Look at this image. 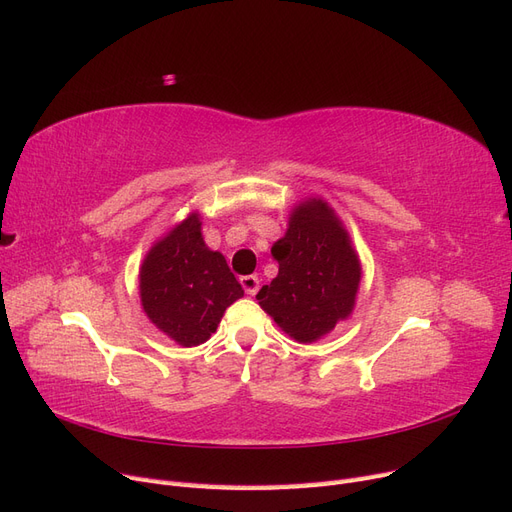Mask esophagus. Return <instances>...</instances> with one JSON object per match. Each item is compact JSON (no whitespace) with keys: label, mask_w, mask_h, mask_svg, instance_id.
<instances>
[{"label":"esophagus","mask_w":512,"mask_h":512,"mask_svg":"<svg viewBox=\"0 0 512 512\" xmlns=\"http://www.w3.org/2000/svg\"><path fill=\"white\" fill-rule=\"evenodd\" d=\"M241 286H243V290L250 294V297H254V294L258 292V288H260V280H258V275H245V277H241Z\"/></svg>","instance_id":"esophagus-1"}]
</instances>
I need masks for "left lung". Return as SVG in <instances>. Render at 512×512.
<instances>
[{"instance_id": "1", "label": "left lung", "mask_w": 512, "mask_h": 512, "mask_svg": "<svg viewBox=\"0 0 512 512\" xmlns=\"http://www.w3.org/2000/svg\"><path fill=\"white\" fill-rule=\"evenodd\" d=\"M271 254L280 271L256 299L294 342H318L352 316L363 269L344 222L327 200L309 196L294 205Z\"/></svg>"}]
</instances>
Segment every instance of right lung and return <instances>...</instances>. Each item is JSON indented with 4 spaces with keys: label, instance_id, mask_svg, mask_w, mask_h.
<instances>
[{
    "label": "right lung",
    "instance_id": "add662e5",
    "mask_svg": "<svg viewBox=\"0 0 512 512\" xmlns=\"http://www.w3.org/2000/svg\"><path fill=\"white\" fill-rule=\"evenodd\" d=\"M138 290L147 318L183 348L205 344L226 307L243 297L226 258L207 247L198 211L153 241L138 269Z\"/></svg>",
    "mask_w": 512,
    "mask_h": 512
}]
</instances>
